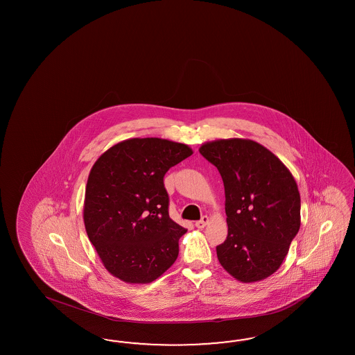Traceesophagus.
<instances>
[{"mask_svg":"<svg viewBox=\"0 0 355 355\" xmlns=\"http://www.w3.org/2000/svg\"><path fill=\"white\" fill-rule=\"evenodd\" d=\"M208 221H209L208 216H203L200 220L195 221V226H196V227H199V229H202V227H205V226L208 224Z\"/></svg>","mask_w":355,"mask_h":355,"instance_id":"obj_1","label":"esophagus"}]
</instances>
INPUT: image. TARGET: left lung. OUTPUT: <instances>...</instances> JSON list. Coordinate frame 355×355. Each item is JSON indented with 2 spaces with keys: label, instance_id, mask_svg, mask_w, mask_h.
<instances>
[{
  "label": "left lung",
  "instance_id": "obj_1",
  "mask_svg": "<svg viewBox=\"0 0 355 355\" xmlns=\"http://www.w3.org/2000/svg\"><path fill=\"white\" fill-rule=\"evenodd\" d=\"M199 152L225 187L227 236L216 248L220 264L242 282L268 277L301 226V196L291 173L252 140H216Z\"/></svg>",
  "mask_w": 355,
  "mask_h": 355
}]
</instances>
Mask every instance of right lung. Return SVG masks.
I'll use <instances>...</instances> for the list:
<instances>
[{"instance_id":"add662e5","label":"right lung","mask_w":355,"mask_h":355,"mask_svg":"<svg viewBox=\"0 0 355 355\" xmlns=\"http://www.w3.org/2000/svg\"><path fill=\"white\" fill-rule=\"evenodd\" d=\"M193 155L159 138L123 140L103 153L87 181L85 225L105 268L130 284H148L175 261L187 232L169 216L166 172Z\"/></svg>"}]
</instances>
